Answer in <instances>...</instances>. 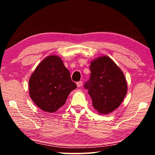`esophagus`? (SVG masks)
Listing matches in <instances>:
<instances>
[{
  "label": "esophagus",
  "instance_id": "esophagus-1",
  "mask_svg": "<svg viewBox=\"0 0 155 155\" xmlns=\"http://www.w3.org/2000/svg\"><path fill=\"white\" fill-rule=\"evenodd\" d=\"M82 85H83V82H82V81H78V82L77 83V85L78 87H81V86H82Z\"/></svg>",
  "mask_w": 155,
  "mask_h": 155
}]
</instances>
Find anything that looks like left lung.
Segmentation results:
<instances>
[{
    "label": "left lung",
    "mask_w": 155,
    "mask_h": 155,
    "mask_svg": "<svg viewBox=\"0 0 155 155\" xmlns=\"http://www.w3.org/2000/svg\"><path fill=\"white\" fill-rule=\"evenodd\" d=\"M90 80L84 85L100 114H108L118 108L127 93L124 73L108 56L99 57L90 64Z\"/></svg>",
    "instance_id": "8db88e82"
}]
</instances>
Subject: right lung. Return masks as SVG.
I'll list each match as a JSON object with an SVG mask.
<instances>
[{
    "label": "right lung",
    "mask_w": 155,
    "mask_h": 155,
    "mask_svg": "<svg viewBox=\"0 0 155 155\" xmlns=\"http://www.w3.org/2000/svg\"><path fill=\"white\" fill-rule=\"evenodd\" d=\"M77 88L61 59L46 57L31 74L28 91L32 101L44 111L53 113L65 104L69 94Z\"/></svg>",
    "instance_id": "1"
}]
</instances>
